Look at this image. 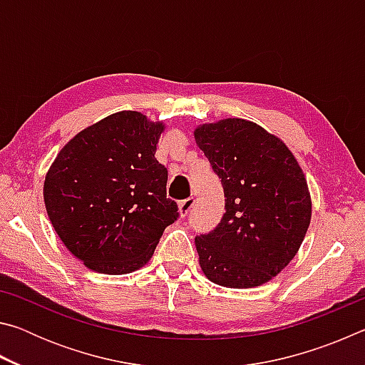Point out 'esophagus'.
Instances as JSON below:
<instances>
[{
    "mask_svg": "<svg viewBox=\"0 0 365 365\" xmlns=\"http://www.w3.org/2000/svg\"><path fill=\"white\" fill-rule=\"evenodd\" d=\"M193 206H195V197H187V200L180 201V205H178V212H180L182 217H187Z\"/></svg>",
    "mask_w": 365,
    "mask_h": 365,
    "instance_id": "obj_1",
    "label": "esophagus"
}]
</instances>
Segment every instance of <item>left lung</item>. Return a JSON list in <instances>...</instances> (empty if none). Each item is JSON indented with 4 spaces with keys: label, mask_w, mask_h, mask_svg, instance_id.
Here are the masks:
<instances>
[{
    "label": "left lung",
    "mask_w": 365,
    "mask_h": 365,
    "mask_svg": "<svg viewBox=\"0 0 365 365\" xmlns=\"http://www.w3.org/2000/svg\"><path fill=\"white\" fill-rule=\"evenodd\" d=\"M219 175L225 214L195 238L202 274L227 288H255L296 256L311 224L306 177L283 141L255 122L222 119L195 130Z\"/></svg>",
    "instance_id": "left-lung-1"
}]
</instances>
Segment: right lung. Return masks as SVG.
Segmentation results:
<instances>
[{"label":"right lung","mask_w":365,"mask_h":365,"mask_svg":"<svg viewBox=\"0 0 365 365\" xmlns=\"http://www.w3.org/2000/svg\"><path fill=\"white\" fill-rule=\"evenodd\" d=\"M164 128L137 110H120L78 132L49 168L48 217L88 269L122 275L143 267L177 220L168 169L154 158Z\"/></svg>","instance_id":"right-lung-1"}]
</instances>
